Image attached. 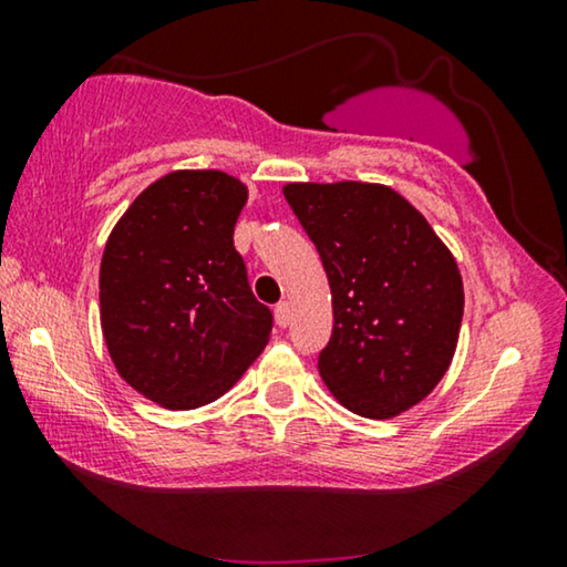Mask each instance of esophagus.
I'll list each match as a JSON object with an SVG mask.
<instances>
[{
	"instance_id": "esophagus-1",
	"label": "esophagus",
	"mask_w": 567,
	"mask_h": 567,
	"mask_svg": "<svg viewBox=\"0 0 567 567\" xmlns=\"http://www.w3.org/2000/svg\"><path fill=\"white\" fill-rule=\"evenodd\" d=\"M291 322V305L289 301H281V305H276V324L278 328H289Z\"/></svg>"
}]
</instances>
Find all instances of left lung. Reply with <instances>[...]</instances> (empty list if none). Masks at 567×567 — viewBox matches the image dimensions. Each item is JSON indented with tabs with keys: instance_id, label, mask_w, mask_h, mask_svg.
Masks as SVG:
<instances>
[{
	"instance_id": "8db88e82",
	"label": "left lung",
	"mask_w": 567,
	"mask_h": 567,
	"mask_svg": "<svg viewBox=\"0 0 567 567\" xmlns=\"http://www.w3.org/2000/svg\"><path fill=\"white\" fill-rule=\"evenodd\" d=\"M284 196L320 252L332 336L317 361L340 405L394 417L429 398L460 340L456 260L425 216L379 183H289Z\"/></svg>"
}]
</instances>
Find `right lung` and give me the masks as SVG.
Listing matches in <instances>:
<instances>
[{"instance_id":"right-lung-1","label":"right lung","mask_w":567,"mask_h":567,"mask_svg":"<svg viewBox=\"0 0 567 567\" xmlns=\"http://www.w3.org/2000/svg\"><path fill=\"white\" fill-rule=\"evenodd\" d=\"M247 185L175 169L138 193L105 243L100 324L118 374L146 400L193 410L221 398L266 348L235 224Z\"/></svg>"}]
</instances>
